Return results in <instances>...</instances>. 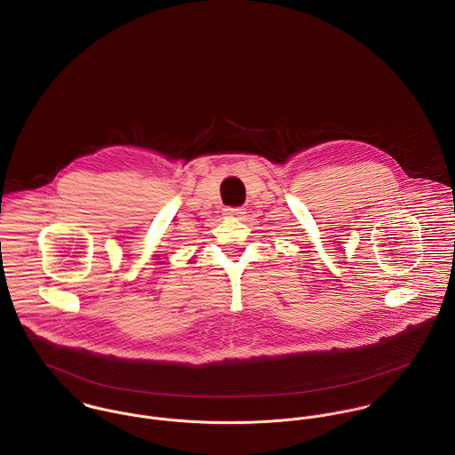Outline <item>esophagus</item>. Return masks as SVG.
<instances>
[{
	"label": "esophagus",
	"instance_id": "1",
	"mask_svg": "<svg viewBox=\"0 0 455 455\" xmlns=\"http://www.w3.org/2000/svg\"><path fill=\"white\" fill-rule=\"evenodd\" d=\"M243 213L245 212L240 206H228V208H224V215L229 217V219H240Z\"/></svg>",
	"mask_w": 455,
	"mask_h": 455
}]
</instances>
